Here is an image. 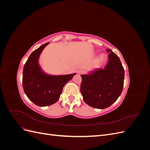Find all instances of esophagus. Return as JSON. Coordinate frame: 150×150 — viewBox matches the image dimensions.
Masks as SVG:
<instances>
[{"label":"esophagus","instance_id":"esophagus-1","mask_svg":"<svg viewBox=\"0 0 150 150\" xmlns=\"http://www.w3.org/2000/svg\"><path fill=\"white\" fill-rule=\"evenodd\" d=\"M78 73L79 74H83L85 73V71L84 69H80L78 71Z\"/></svg>","mask_w":150,"mask_h":150}]
</instances>
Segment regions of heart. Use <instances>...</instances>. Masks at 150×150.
Returning a JSON list of instances; mask_svg holds the SVG:
<instances>
[{
  "label": "heart",
  "mask_w": 150,
  "mask_h": 150,
  "mask_svg": "<svg viewBox=\"0 0 150 150\" xmlns=\"http://www.w3.org/2000/svg\"><path fill=\"white\" fill-rule=\"evenodd\" d=\"M104 59H105V57H104V56L103 55H101L99 57V58H98V62L99 63L103 62L104 61Z\"/></svg>",
  "instance_id": "heart-1"
}]
</instances>
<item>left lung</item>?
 <instances>
[{
	"label": "left lung",
	"instance_id": "8db88e82",
	"mask_svg": "<svg viewBox=\"0 0 150 150\" xmlns=\"http://www.w3.org/2000/svg\"><path fill=\"white\" fill-rule=\"evenodd\" d=\"M106 66L81 75V93L84 102L98 109L110 107L121 95L123 89L125 70L119 57L110 49Z\"/></svg>",
	"mask_w": 150,
	"mask_h": 150
}]
</instances>
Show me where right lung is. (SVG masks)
<instances>
[{
  "instance_id": "add662e5",
  "label": "right lung",
  "mask_w": 150,
  "mask_h": 150,
  "mask_svg": "<svg viewBox=\"0 0 150 150\" xmlns=\"http://www.w3.org/2000/svg\"><path fill=\"white\" fill-rule=\"evenodd\" d=\"M46 43L31 53L24 66L22 86L24 93L30 100L39 106H47L56 103L60 98L63 87L76 73L48 75L42 71L38 59Z\"/></svg>"
}]
</instances>
